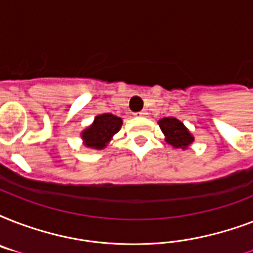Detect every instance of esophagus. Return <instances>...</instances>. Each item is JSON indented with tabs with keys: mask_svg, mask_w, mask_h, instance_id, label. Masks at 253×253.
<instances>
[{
	"mask_svg": "<svg viewBox=\"0 0 253 253\" xmlns=\"http://www.w3.org/2000/svg\"><path fill=\"white\" fill-rule=\"evenodd\" d=\"M135 115H138V117H144V115H147V111L146 110L138 111V113H135Z\"/></svg>",
	"mask_w": 253,
	"mask_h": 253,
	"instance_id": "1",
	"label": "esophagus"
}]
</instances>
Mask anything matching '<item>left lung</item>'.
<instances>
[{
  "mask_svg": "<svg viewBox=\"0 0 253 253\" xmlns=\"http://www.w3.org/2000/svg\"><path fill=\"white\" fill-rule=\"evenodd\" d=\"M159 126L167 136V142L176 148H186L194 140L188 128L176 118H163L159 121Z\"/></svg>",
  "mask_w": 253,
  "mask_h": 253,
  "instance_id": "obj_1",
  "label": "left lung"
}]
</instances>
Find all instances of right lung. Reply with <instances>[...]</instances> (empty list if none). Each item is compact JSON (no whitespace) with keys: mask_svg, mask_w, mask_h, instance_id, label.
I'll return each instance as SVG.
<instances>
[{"mask_svg":"<svg viewBox=\"0 0 253 253\" xmlns=\"http://www.w3.org/2000/svg\"><path fill=\"white\" fill-rule=\"evenodd\" d=\"M121 126H122V119L110 113L95 117L93 125L83 132L85 146L101 150L106 146L111 136L118 132Z\"/></svg>","mask_w":253,"mask_h":253,"instance_id":"add662e5","label":"right lung"}]
</instances>
